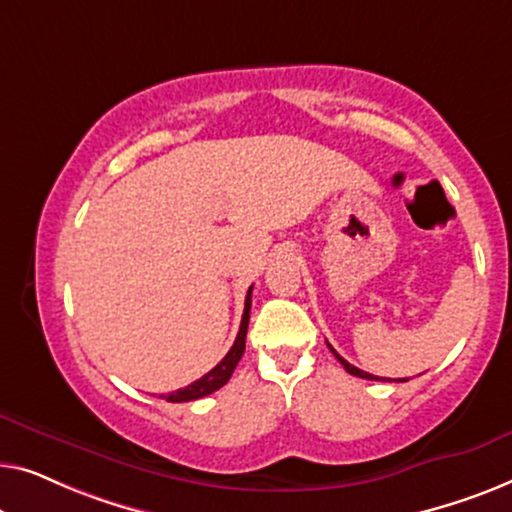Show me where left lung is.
I'll use <instances>...</instances> for the list:
<instances>
[{"label":"left lung","mask_w":512,"mask_h":512,"mask_svg":"<svg viewBox=\"0 0 512 512\" xmlns=\"http://www.w3.org/2000/svg\"><path fill=\"white\" fill-rule=\"evenodd\" d=\"M329 345V343H327ZM329 350L331 352H334V355H336V359H338V362H341L343 364V369L345 371H348L350 373V376H357V378H366V380H390V378H378V376H371V373H366V371H362V369H357V366H352L350 362H345V359L341 357V355H338V352L334 350V348H331V345H329ZM403 380H406V378H403ZM403 380H401V383H403Z\"/></svg>","instance_id":"8db88e82"}]
</instances>
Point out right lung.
I'll list each match as a JSON object with an SVG mask.
<instances>
[{
  "mask_svg": "<svg viewBox=\"0 0 512 512\" xmlns=\"http://www.w3.org/2000/svg\"><path fill=\"white\" fill-rule=\"evenodd\" d=\"M250 294H253V287L248 290V297H246V308H243V318H241V327H239V334H236V341L232 345V350L227 352L225 359L218 366H213L211 371L206 373V376H201L199 380H194L183 390H176L171 392L167 401L171 403H183V401H194V399H201V397H208V394H213L215 390H220L222 385L227 383L229 378H232V373L236 369V364H239V359L243 357V352H246V334H248V320H250Z\"/></svg>",
  "mask_w": 512,
  "mask_h": 512,
  "instance_id": "obj_1",
  "label": "right lung"
}]
</instances>
